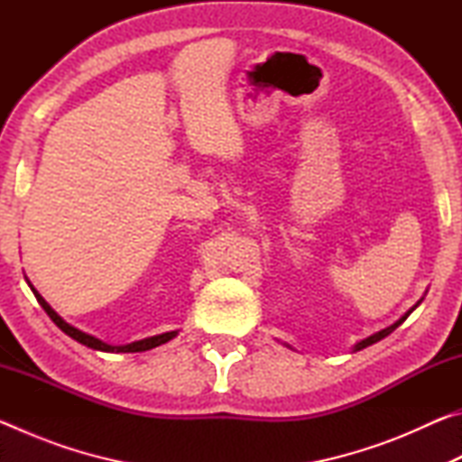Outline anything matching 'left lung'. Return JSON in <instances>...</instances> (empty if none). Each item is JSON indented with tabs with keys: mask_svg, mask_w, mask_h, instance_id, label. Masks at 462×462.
Here are the masks:
<instances>
[{
	"mask_svg": "<svg viewBox=\"0 0 462 462\" xmlns=\"http://www.w3.org/2000/svg\"><path fill=\"white\" fill-rule=\"evenodd\" d=\"M421 300H424V297H421ZM421 300L416 303V306H413V308H410L408 311H405V314L400 318V319H397V322H393V324H391V326H387V328H383V330H379V332H374V334H371V336H366V338L365 340H361V342H356L355 344V348H353V353H356V350H363V348H366V346H371V344H374V342H379V340H383V338H385V336H389L391 332H393L395 330V328L397 326H402L403 322H405V319H408V316L411 314V311L413 310H416L418 306H420V303H421ZM285 346H289V344H285ZM289 348H291V346H289Z\"/></svg>",
	"mask_w": 462,
	"mask_h": 462,
	"instance_id": "1",
	"label": "left lung"
}]
</instances>
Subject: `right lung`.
<instances>
[{
	"label": "right lung",
	"instance_id": "1",
	"mask_svg": "<svg viewBox=\"0 0 462 462\" xmlns=\"http://www.w3.org/2000/svg\"><path fill=\"white\" fill-rule=\"evenodd\" d=\"M26 283H28L30 289H32L36 301L41 303L42 310L46 311V314H49V318L52 319L54 324H57V326L60 328L62 332H65L67 336H71L73 340L85 344V346H88V348L101 350V353H144V350L156 348V346H161V344L173 340L175 336L179 334V330L162 332V334H156V336H148V338H143V340H136V342H130V344H120V346H114V344H107V342H104V340L96 338V336H91V334H88V332L79 330V328H75V326H71L69 322H65V319H62V318L57 314V311H54V310L49 306V303H46L44 297L36 291L34 285L30 283L28 279H26Z\"/></svg>",
	"mask_w": 462,
	"mask_h": 462
}]
</instances>
